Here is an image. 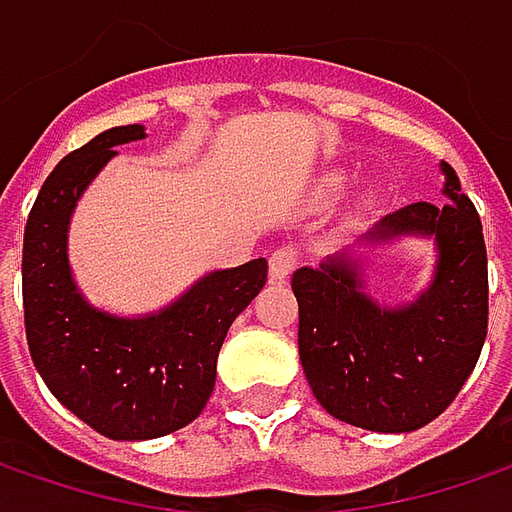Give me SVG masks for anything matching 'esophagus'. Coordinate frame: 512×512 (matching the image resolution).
<instances>
[{
  "label": "esophagus",
  "mask_w": 512,
  "mask_h": 512,
  "mask_svg": "<svg viewBox=\"0 0 512 512\" xmlns=\"http://www.w3.org/2000/svg\"><path fill=\"white\" fill-rule=\"evenodd\" d=\"M295 266H298V255H295L289 246H284V249L272 252V257H269V278H272L275 284H281V281H286V278L292 275Z\"/></svg>",
  "instance_id": "34e87169"
}]
</instances>
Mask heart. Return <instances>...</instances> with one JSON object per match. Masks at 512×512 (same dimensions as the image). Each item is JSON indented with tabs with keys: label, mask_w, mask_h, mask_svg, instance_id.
<instances>
[{
	"label": "heart",
	"mask_w": 512,
	"mask_h": 512,
	"mask_svg": "<svg viewBox=\"0 0 512 512\" xmlns=\"http://www.w3.org/2000/svg\"><path fill=\"white\" fill-rule=\"evenodd\" d=\"M342 185H345L342 176H327V179L321 182V188H318V196H321V199H333V196L342 194Z\"/></svg>",
	"instance_id": "heart-1"
}]
</instances>
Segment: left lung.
I'll list each match as a JSON object with an SVG mask.
<instances>
[{"label":"left lung","mask_w":512,"mask_h":512,"mask_svg":"<svg viewBox=\"0 0 512 512\" xmlns=\"http://www.w3.org/2000/svg\"><path fill=\"white\" fill-rule=\"evenodd\" d=\"M449 202H414L382 217L365 249L406 237L435 243L429 286L406 304H379L362 257L345 249L292 275L298 298V353L316 400L368 432H414L458 397L487 339V249L481 217L446 162Z\"/></svg>","instance_id":"8db88e82"}]
</instances>
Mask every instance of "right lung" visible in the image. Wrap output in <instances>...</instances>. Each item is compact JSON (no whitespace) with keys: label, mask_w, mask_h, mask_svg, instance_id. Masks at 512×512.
<instances>
[{"label":"right lung","mask_w":512,"mask_h":512,"mask_svg":"<svg viewBox=\"0 0 512 512\" xmlns=\"http://www.w3.org/2000/svg\"><path fill=\"white\" fill-rule=\"evenodd\" d=\"M147 136L112 127L51 170L22 240V307L34 368L48 391L86 426L112 440L170 435L205 408L231 321L266 284V260L214 269L147 316L95 307L69 263V226L92 179L121 147Z\"/></svg>","instance_id":"right-lung-1"}]
</instances>
